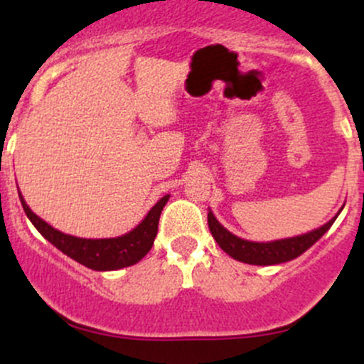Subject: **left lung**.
<instances>
[{"instance_id": "left-lung-1", "label": "left lung", "mask_w": 364, "mask_h": 364, "mask_svg": "<svg viewBox=\"0 0 364 364\" xmlns=\"http://www.w3.org/2000/svg\"><path fill=\"white\" fill-rule=\"evenodd\" d=\"M337 215L333 217L332 220H328L327 224L315 229V231L306 232V235L286 237V240L279 241H270V243H255V241L241 240V237L229 232L224 225H220V223L215 219L212 212H208L207 219L208 229H210L217 245H219L229 257L245 263H252V265H277V263L294 260L296 257H299V255L306 252L310 246L315 245L316 241L328 231L330 225H332L333 220L337 219Z\"/></svg>"}]
</instances>
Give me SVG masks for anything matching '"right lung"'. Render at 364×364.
I'll use <instances>...</instances> for the list:
<instances>
[{"instance_id":"add662e5","label":"right lung","mask_w":364,"mask_h":364,"mask_svg":"<svg viewBox=\"0 0 364 364\" xmlns=\"http://www.w3.org/2000/svg\"><path fill=\"white\" fill-rule=\"evenodd\" d=\"M18 195L25 214L49 243L56 246L60 252L68 255L70 258H73L75 262L82 263L92 270H99V272L135 265L150 252L157 236L159 217L169 200V195L162 196L156 205L150 208L145 219L128 235L106 237V240H85V237H75L54 229L53 225H49L28 208L22 193Z\"/></svg>"}]
</instances>
